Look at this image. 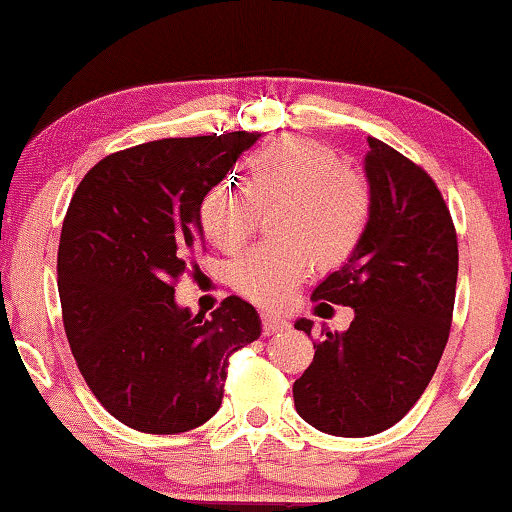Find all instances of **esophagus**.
Instances as JSON below:
<instances>
[{"mask_svg": "<svg viewBox=\"0 0 512 512\" xmlns=\"http://www.w3.org/2000/svg\"><path fill=\"white\" fill-rule=\"evenodd\" d=\"M290 323H287L285 316L280 314H263V330H266V335H273V333H280V330H285Z\"/></svg>", "mask_w": 512, "mask_h": 512, "instance_id": "1", "label": "esophagus"}]
</instances>
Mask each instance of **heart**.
<instances>
[{
  "mask_svg": "<svg viewBox=\"0 0 512 512\" xmlns=\"http://www.w3.org/2000/svg\"><path fill=\"white\" fill-rule=\"evenodd\" d=\"M371 189L345 170L333 148L314 138L285 136L244 167V191L213 184L198 201V222L222 251L246 242L258 213L278 210L270 234L280 242L256 246L232 263V287L263 306L285 302L311 266L335 268L357 254L371 222Z\"/></svg>",
  "mask_w": 512,
  "mask_h": 512,
  "instance_id": "1",
  "label": "heart"
}]
</instances>
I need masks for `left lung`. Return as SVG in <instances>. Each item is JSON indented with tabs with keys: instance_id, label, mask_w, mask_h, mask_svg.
Returning <instances> with one entry per match:
<instances>
[{
	"instance_id": "left-lung-1",
	"label": "left lung",
	"mask_w": 512,
	"mask_h": 512,
	"mask_svg": "<svg viewBox=\"0 0 512 512\" xmlns=\"http://www.w3.org/2000/svg\"><path fill=\"white\" fill-rule=\"evenodd\" d=\"M364 172L374 198L364 242L311 294L354 318L342 333L323 330L292 388L304 422L345 438L381 434L422 398L446 350L458 282V237L434 179L374 136ZM294 328L311 335L314 321Z\"/></svg>"
}]
</instances>
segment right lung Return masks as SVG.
<instances>
[{
    "mask_svg": "<svg viewBox=\"0 0 512 512\" xmlns=\"http://www.w3.org/2000/svg\"><path fill=\"white\" fill-rule=\"evenodd\" d=\"M256 131L162 138L107 155L78 184L62 225L57 285L71 352L100 405L143 434H182L222 405L227 359L261 318L227 297L210 318L174 302L203 246L198 201Z\"/></svg>",
    "mask_w": 512,
    "mask_h": 512,
    "instance_id": "obj_1",
    "label": "right lung"
}]
</instances>
